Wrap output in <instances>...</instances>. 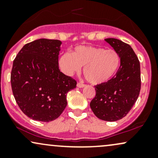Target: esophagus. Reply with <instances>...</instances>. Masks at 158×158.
<instances>
[{"label": "esophagus", "instance_id": "esophagus-1", "mask_svg": "<svg viewBox=\"0 0 158 158\" xmlns=\"http://www.w3.org/2000/svg\"><path fill=\"white\" fill-rule=\"evenodd\" d=\"M85 86V85L83 84V83H81V82H78L77 83V87H78V88H84Z\"/></svg>", "mask_w": 158, "mask_h": 158}]
</instances>
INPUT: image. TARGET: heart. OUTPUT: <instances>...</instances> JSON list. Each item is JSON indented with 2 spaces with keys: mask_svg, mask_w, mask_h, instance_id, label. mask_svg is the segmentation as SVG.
Instances as JSON below:
<instances>
[{
  "mask_svg": "<svg viewBox=\"0 0 158 158\" xmlns=\"http://www.w3.org/2000/svg\"><path fill=\"white\" fill-rule=\"evenodd\" d=\"M59 64L61 71L72 76L84 66L83 72L88 80L93 85L104 84L114 77L120 65V57L113 49L80 45L70 53L61 56Z\"/></svg>",
  "mask_w": 158,
  "mask_h": 158,
  "instance_id": "obj_1",
  "label": "heart"
}]
</instances>
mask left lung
Returning a JSON list of instances; mask_svg holds the SVG:
<instances>
[{
  "label": "left lung",
  "mask_w": 158,
  "mask_h": 158,
  "mask_svg": "<svg viewBox=\"0 0 158 158\" xmlns=\"http://www.w3.org/2000/svg\"><path fill=\"white\" fill-rule=\"evenodd\" d=\"M105 40L118 52L120 66L109 81L96 85V97L90 106L99 119L114 122L126 117L138 98L140 65L130 45L112 38Z\"/></svg>",
  "instance_id": "left-lung-1"
}]
</instances>
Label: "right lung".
<instances>
[{"instance_id":"1","label":"right lung","mask_w":158,"mask_h":158,"mask_svg":"<svg viewBox=\"0 0 158 158\" xmlns=\"http://www.w3.org/2000/svg\"><path fill=\"white\" fill-rule=\"evenodd\" d=\"M61 41L40 39L23 47L13 61L11 85L16 102L34 120L50 122L66 108L67 94L77 81L61 73Z\"/></svg>"}]
</instances>
